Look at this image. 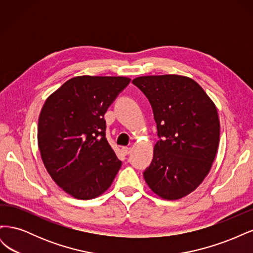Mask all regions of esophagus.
<instances>
[{
    "instance_id": "1",
    "label": "esophagus",
    "mask_w": 253,
    "mask_h": 253,
    "mask_svg": "<svg viewBox=\"0 0 253 253\" xmlns=\"http://www.w3.org/2000/svg\"><path fill=\"white\" fill-rule=\"evenodd\" d=\"M121 151H122V153H124L125 155H127V154H129V153H131V148H128V147H122Z\"/></svg>"
}]
</instances>
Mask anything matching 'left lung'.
Segmentation results:
<instances>
[{
  "instance_id": "obj_1",
  "label": "left lung",
  "mask_w": 253,
  "mask_h": 253,
  "mask_svg": "<svg viewBox=\"0 0 253 253\" xmlns=\"http://www.w3.org/2000/svg\"><path fill=\"white\" fill-rule=\"evenodd\" d=\"M132 82L149 99L160 138L144 180L164 200H179L201 185L215 159L220 129L216 106L186 76H141Z\"/></svg>"
}]
</instances>
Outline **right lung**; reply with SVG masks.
Here are the masks:
<instances>
[{
  "label": "right lung",
  "instance_id": "obj_1",
  "mask_svg": "<svg viewBox=\"0 0 253 253\" xmlns=\"http://www.w3.org/2000/svg\"><path fill=\"white\" fill-rule=\"evenodd\" d=\"M131 79L78 76L45 100L38 124V147L52 180L77 200L108 190L121 162L105 137L104 114Z\"/></svg>",
  "mask_w": 253,
  "mask_h": 253
}]
</instances>
